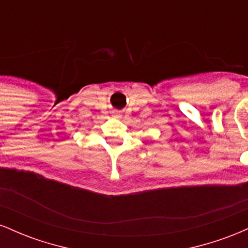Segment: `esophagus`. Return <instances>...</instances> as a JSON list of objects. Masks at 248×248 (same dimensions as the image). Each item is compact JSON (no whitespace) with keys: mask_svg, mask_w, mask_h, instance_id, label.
<instances>
[{"mask_svg":"<svg viewBox=\"0 0 248 248\" xmlns=\"http://www.w3.org/2000/svg\"><path fill=\"white\" fill-rule=\"evenodd\" d=\"M112 115L114 116V118H120V112H119V110H113L112 112Z\"/></svg>","mask_w":248,"mask_h":248,"instance_id":"34e87169","label":"esophagus"}]
</instances>
